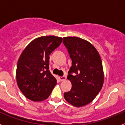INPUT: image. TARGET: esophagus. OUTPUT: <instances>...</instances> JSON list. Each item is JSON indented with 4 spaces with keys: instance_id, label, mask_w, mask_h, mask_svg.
Masks as SVG:
<instances>
[{
    "instance_id": "34e87169",
    "label": "esophagus",
    "mask_w": 125,
    "mask_h": 125,
    "mask_svg": "<svg viewBox=\"0 0 125 125\" xmlns=\"http://www.w3.org/2000/svg\"><path fill=\"white\" fill-rule=\"evenodd\" d=\"M59 79H60L61 81H64L65 79H66V76H60V77H59Z\"/></svg>"
}]
</instances>
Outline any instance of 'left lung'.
<instances>
[{"label": "left lung", "instance_id": "left-lung-1", "mask_svg": "<svg viewBox=\"0 0 125 125\" xmlns=\"http://www.w3.org/2000/svg\"><path fill=\"white\" fill-rule=\"evenodd\" d=\"M63 44L72 60L68 75L72 88L64 93V97L74 106H83L91 103L102 88L104 74L101 57L91 43L79 37H64Z\"/></svg>", "mask_w": 125, "mask_h": 125}]
</instances>
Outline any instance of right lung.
<instances>
[{
  "mask_svg": "<svg viewBox=\"0 0 125 125\" xmlns=\"http://www.w3.org/2000/svg\"><path fill=\"white\" fill-rule=\"evenodd\" d=\"M62 41L54 36L35 39L23 51L18 60L16 79L20 90L33 101L47 99L57 83L49 71V55Z\"/></svg>",
  "mask_w": 125,
  "mask_h": 125,
  "instance_id": "right-lung-1",
  "label": "right lung"
}]
</instances>
